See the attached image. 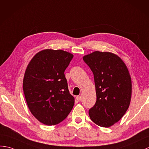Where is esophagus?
<instances>
[{"mask_svg": "<svg viewBox=\"0 0 149 149\" xmlns=\"http://www.w3.org/2000/svg\"><path fill=\"white\" fill-rule=\"evenodd\" d=\"M76 100H77V101L79 102L80 100H81V96H76Z\"/></svg>", "mask_w": 149, "mask_h": 149, "instance_id": "obj_1", "label": "esophagus"}]
</instances>
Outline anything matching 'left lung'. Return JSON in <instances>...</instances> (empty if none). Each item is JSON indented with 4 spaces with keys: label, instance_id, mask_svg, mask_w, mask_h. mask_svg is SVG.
<instances>
[{
    "label": "left lung",
    "instance_id": "obj_1",
    "mask_svg": "<svg viewBox=\"0 0 149 149\" xmlns=\"http://www.w3.org/2000/svg\"><path fill=\"white\" fill-rule=\"evenodd\" d=\"M83 60L94 75L96 102L89 115L98 126L108 127L118 122L130 106L131 79L129 71L118 56L95 51Z\"/></svg>",
    "mask_w": 149,
    "mask_h": 149
}]
</instances>
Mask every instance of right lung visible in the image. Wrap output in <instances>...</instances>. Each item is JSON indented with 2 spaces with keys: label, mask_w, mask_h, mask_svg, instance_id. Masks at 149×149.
<instances>
[{
  "label": "right lung",
  "mask_w": 149,
  "mask_h": 149,
  "mask_svg": "<svg viewBox=\"0 0 149 149\" xmlns=\"http://www.w3.org/2000/svg\"><path fill=\"white\" fill-rule=\"evenodd\" d=\"M73 56L63 50L45 49L33 56L26 69L23 88L28 107L46 125L62 122L74 107L64 74Z\"/></svg>",
  "instance_id": "obj_1"
}]
</instances>
